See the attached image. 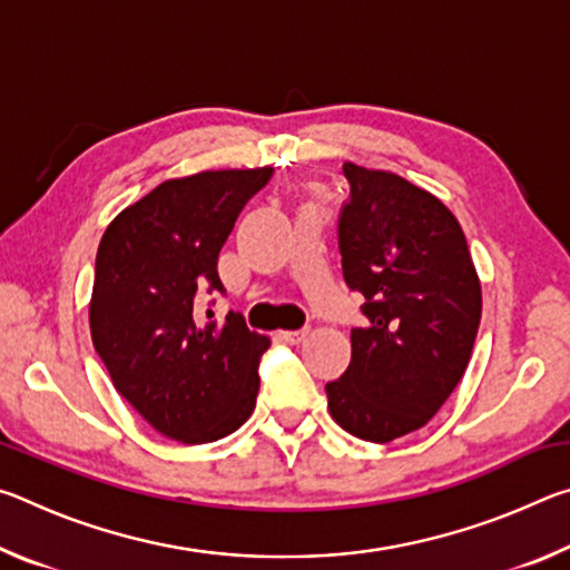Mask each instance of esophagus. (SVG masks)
<instances>
[{
  "label": "esophagus",
  "mask_w": 570,
  "mask_h": 570,
  "mask_svg": "<svg viewBox=\"0 0 570 570\" xmlns=\"http://www.w3.org/2000/svg\"><path fill=\"white\" fill-rule=\"evenodd\" d=\"M308 336V330H294V332H278V340L286 344H302Z\"/></svg>",
  "instance_id": "esophagus-1"
}]
</instances>
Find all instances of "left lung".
<instances>
[{"instance_id": "8db88e82", "label": "left lung", "mask_w": 570, "mask_h": 570, "mask_svg": "<svg viewBox=\"0 0 570 570\" xmlns=\"http://www.w3.org/2000/svg\"><path fill=\"white\" fill-rule=\"evenodd\" d=\"M344 282L366 302L352 362L326 384L330 414L366 442L424 428L468 370L482 292L465 234L438 196L397 173L344 163Z\"/></svg>"}]
</instances>
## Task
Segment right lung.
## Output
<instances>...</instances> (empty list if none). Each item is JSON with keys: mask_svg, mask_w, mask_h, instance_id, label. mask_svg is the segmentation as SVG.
Returning <instances> with one entry per match:
<instances>
[{"mask_svg": "<svg viewBox=\"0 0 570 570\" xmlns=\"http://www.w3.org/2000/svg\"><path fill=\"white\" fill-rule=\"evenodd\" d=\"M274 168L170 178L105 228L90 334L110 380L142 420L183 445L236 432L256 407L258 356L272 340L240 314L198 322L196 292L218 288V250ZM208 288V292H210Z\"/></svg>", "mask_w": 570, "mask_h": 570, "instance_id": "right-lung-1", "label": "right lung"}]
</instances>
